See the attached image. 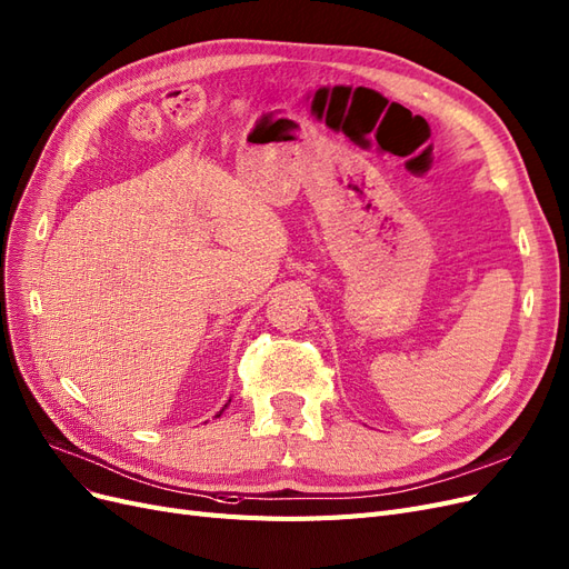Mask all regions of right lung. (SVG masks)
<instances>
[{"label":"right lung","instance_id":"obj_1","mask_svg":"<svg viewBox=\"0 0 569 569\" xmlns=\"http://www.w3.org/2000/svg\"><path fill=\"white\" fill-rule=\"evenodd\" d=\"M228 402H230V400H228ZM226 407H228V405H226ZM226 407H223V409H226ZM223 409H221V411H223ZM221 411H219V415H217V417H221Z\"/></svg>","mask_w":569,"mask_h":569}]
</instances>
